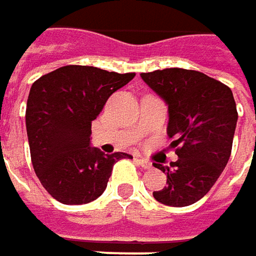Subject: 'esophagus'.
Instances as JSON below:
<instances>
[{"mask_svg":"<svg viewBox=\"0 0 256 256\" xmlns=\"http://www.w3.org/2000/svg\"><path fill=\"white\" fill-rule=\"evenodd\" d=\"M136 160H137L138 163L141 164V168H144V169H150V168H152V163H150L148 160H146V158L140 157V156H136Z\"/></svg>","mask_w":256,"mask_h":256,"instance_id":"obj_1","label":"esophagus"}]
</instances>
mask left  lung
Returning a JSON list of instances; mask_svg holds the SVG:
<instances>
[{
	"label": "left lung",
	"instance_id": "1",
	"mask_svg": "<svg viewBox=\"0 0 256 256\" xmlns=\"http://www.w3.org/2000/svg\"><path fill=\"white\" fill-rule=\"evenodd\" d=\"M141 78L169 108L168 136L178 160L153 163L168 174V185L153 196L170 207H186L212 188L232 153L238 110L226 84L184 68L142 72Z\"/></svg>",
	"mask_w": 256,
	"mask_h": 256
}]
</instances>
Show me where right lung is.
I'll return each mask as SVG.
<instances>
[{
    "label": "right lung",
    "instance_id": "1",
    "mask_svg": "<svg viewBox=\"0 0 256 256\" xmlns=\"http://www.w3.org/2000/svg\"><path fill=\"white\" fill-rule=\"evenodd\" d=\"M136 72L65 65L32 84L26 128L32 164L49 195L68 206L87 204L108 186L114 164L126 153L104 154L90 147L92 122L109 96Z\"/></svg>",
    "mask_w": 256,
    "mask_h": 256
}]
</instances>
